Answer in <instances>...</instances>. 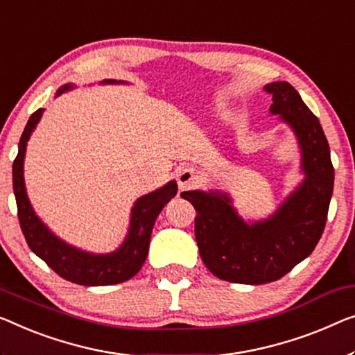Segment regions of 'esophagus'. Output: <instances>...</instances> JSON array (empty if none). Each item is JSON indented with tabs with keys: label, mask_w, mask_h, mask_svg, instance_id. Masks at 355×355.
<instances>
[{
	"label": "esophagus",
	"mask_w": 355,
	"mask_h": 355,
	"mask_svg": "<svg viewBox=\"0 0 355 355\" xmlns=\"http://www.w3.org/2000/svg\"><path fill=\"white\" fill-rule=\"evenodd\" d=\"M178 187L180 189H187L198 182V173H196L194 168H189V167H184L182 171L178 172Z\"/></svg>",
	"instance_id": "34e87169"
}]
</instances>
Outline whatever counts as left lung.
I'll return each instance as SVG.
<instances>
[{"instance_id":"8db88e82","label":"left lung","mask_w":355,"mask_h":355,"mask_svg":"<svg viewBox=\"0 0 355 355\" xmlns=\"http://www.w3.org/2000/svg\"><path fill=\"white\" fill-rule=\"evenodd\" d=\"M269 113L279 116L295 134L300 171L304 178L268 218L245 221L220 189L183 191L198 211L194 234L199 255L209 271L234 284L274 282L308 258L325 228L333 194L330 146L315 118L292 84L276 81Z\"/></svg>"}]
</instances>
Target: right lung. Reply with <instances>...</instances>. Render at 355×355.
<instances>
[{"mask_svg": "<svg viewBox=\"0 0 355 355\" xmlns=\"http://www.w3.org/2000/svg\"><path fill=\"white\" fill-rule=\"evenodd\" d=\"M100 84H124V81L103 79ZM71 83L63 84L57 91L55 97L71 91ZM42 113H44V110L40 108L30 116L24 134L20 137L17 157L12 164L14 196L15 202H17L20 228H22L26 244L52 271H55L60 277L70 280L73 284L98 287V285L125 282V280L134 277L144 266L148 248H150L153 226H155L157 215L166 207L168 200L175 198L178 191L177 182L171 180L164 187L157 188L156 191L148 193L135 200L134 207L130 210L129 230H127L123 244L116 250L110 253H92L68 244L47 228L44 221L36 215L25 188L24 161L26 144H28L31 134L38 125Z\"/></svg>", "mask_w": 355, "mask_h": 355, "instance_id": "1", "label": "right lung"}]
</instances>
